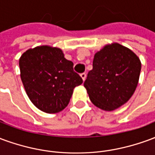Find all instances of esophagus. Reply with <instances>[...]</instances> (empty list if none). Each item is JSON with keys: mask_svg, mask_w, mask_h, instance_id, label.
Instances as JSON below:
<instances>
[{"mask_svg": "<svg viewBox=\"0 0 155 155\" xmlns=\"http://www.w3.org/2000/svg\"><path fill=\"white\" fill-rule=\"evenodd\" d=\"M81 77L82 78L83 81H85V79H86V74H85V73H82V74H81Z\"/></svg>", "mask_w": 155, "mask_h": 155, "instance_id": "34e87169", "label": "esophagus"}]
</instances>
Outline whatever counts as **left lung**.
<instances>
[{
  "label": "left lung",
  "mask_w": 155,
  "mask_h": 155,
  "mask_svg": "<svg viewBox=\"0 0 155 155\" xmlns=\"http://www.w3.org/2000/svg\"><path fill=\"white\" fill-rule=\"evenodd\" d=\"M140 71V58L130 49L119 43L105 45L94 54L84 86L96 107L113 111L133 95Z\"/></svg>",
  "instance_id": "1"
}]
</instances>
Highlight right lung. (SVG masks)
Instances as JSON below:
<instances>
[{
	"label": "right lung",
	"mask_w": 155,
	"mask_h": 155,
	"mask_svg": "<svg viewBox=\"0 0 155 155\" xmlns=\"http://www.w3.org/2000/svg\"><path fill=\"white\" fill-rule=\"evenodd\" d=\"M73 65L61 49L51 45L36 46L22 54L19 60L21 79L35 107L55 114L67 106L74 88L83 83Z\"/></svg>",
	"instance_id": "1"
}]
</instances>
